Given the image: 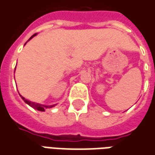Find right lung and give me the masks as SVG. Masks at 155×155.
<instances>
[{
  "label": "right lung",
  "mask_w": 155,
  "mask_h": 155,
  "mask_svg": "<svg viewBox=\"0 0 155 155\" xmlns=\"http://www.w3.org/2000/svg\"><path fill=\"white\" fill-rule=\"evenodd\" d=\"M37 33H35V34H33L30 38H29V40L31 39V38H32L33 37L36 35ZM28 40V41H29ZM20 96L21 97V99L24 101L26 103L28 104V105H29L30 107H32V108H34V109H36V110H38V111H45V109H47V108H52L54 107L55 105H50V106H45V105H42V104H39V103H36V102H32V101H30L27 100V99H25L24 97L22 96H21L20 95Z\"/></svg>",
  "instance_id": "right-lung-1"
}]
</instances>
